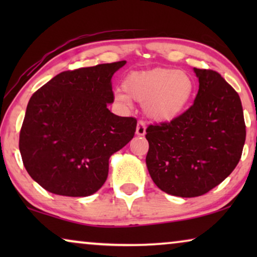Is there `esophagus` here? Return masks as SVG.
I'll use <instances>...</instances> for the list:
<instances>
[{"mask_svg": "<svg viewBox=\"0 0 257 257\" xmlns=\"http://www.w3.org/2000/svg\"><path fill=\"white\" fill-rule=\"evenodd\" d=\"M136 133L138 136H145L146 133V125L145 122L143 120H139L138 121V125H137V128H136Z\"/></svg>", "mask_w": 257, "mask_h": 257, "instance_id": "1", "label": "esophagus"}]
</instances>
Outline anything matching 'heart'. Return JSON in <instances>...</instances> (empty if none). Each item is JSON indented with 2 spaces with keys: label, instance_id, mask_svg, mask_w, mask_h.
I'll use <instances>...</instances> for the list:
<instances>
[{
  "label": "heart",
  "instance_id": "1",
  "mask_svg": "<svg viewBox=\"0 0 257 257\" xmlns=\"http://www.w3.org/2000/svg\"><path fill=\"white\" fill-rule=\"evenodd\" d=\"M125 93L117 91L115 100L128 106L131 99L145 104L149 117L158 121H170L185 110L195 90L188 73L175 69L156 68L149 71L131 72L122 82Z\"/></svg>",
  "mask_w": 257,
  "mask_h": 257
}]
</instances>
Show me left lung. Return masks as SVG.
Here are the masks:
<instances>
[{
    "label": "left lung",
    "mask_w": 257,
    "mask_h": 257,
    "mask_svg": "<svg viewBox=\"0 0 257 257\" xmlns=\"http://www.w3.org/2000/svg\"><path fill=\"white\" fill-rule=\"evenodd\" d=\"M194 104L171 121L146 128V165L161 191L181 198L206 194L236 167L245 142L238 93L213 70L196 69Z\"/></svg>",
    "instance_id": "left-lung-1"
}]
</instances>
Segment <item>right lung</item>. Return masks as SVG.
I'll return each mask as SVG.
<instances>
[{"label":"right lung","instance_id":"add662e5","mask_svg":"<svg viewBox=\"0 0 257 257\" xmlns=\"http://www.w3.org/2000/svg\"><path fill=\"white\" fill-rule=\"evenodd\" d=\"M126 61L63 71L31 96L20 132V152L31 178L64 196L96 193L108 159L133 138L137 119L119 117L111 78Z\"/></svg>","mask_w":257,"mask_h":257}]
</instances>
